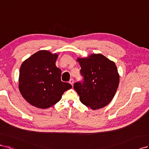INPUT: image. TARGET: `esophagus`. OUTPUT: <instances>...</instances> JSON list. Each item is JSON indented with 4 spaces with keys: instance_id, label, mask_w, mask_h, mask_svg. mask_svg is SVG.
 <instances>
[{
    "instance_id": "esophagus-1",
    "label": "esophagus",
    "mask_w": 149,
    "mask_h": 149,
    "mask_svg": "<svg viewBox=\"0 0 149 149\" xmlns=\"http://www.w3.org/2000/svg\"><path fill=\"white\" fill-rule=\"evenodd\" d=\"M69 83L72 85V86H73L74 83V80L73 79H70V81H69Z\"/></svg>"
}]
</instances>
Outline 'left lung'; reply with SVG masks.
<instances>
[{
    "instance_id": "obj_1",
    "label": "left lung",
    "mask_w": 149,
    "mask_h": 149,
    "mask_svg": "<svg viewBox=\"0 0 149 149\" xmlns=\"http://www.w3.org/2000/svg\"><path fill=\"white\" fill-rule=\"evenodd\" d=\"M83 82H75L74 88L81 102L92 110L108 105L116 94L120 76L114 62L101 54L77 58Z\"/></svg>"
}]
</instances>
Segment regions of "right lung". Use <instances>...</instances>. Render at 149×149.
Instances as JSON below:
<instances>
[{
	"label": "right lung",
	"mask_w": 149,
	"mask_h": 149,
	"mask_svg": "<svg viewBox=\"0 0 149 149\" xmlns=\"http://www.w3.org/2000/svg\"><path fill=\"white\" fill-rule=\"evenodd\" d=\"M57 54L39 50L24 61L20 68L19 88L30 104L47 109L57 103L63 93L72 87L61 81V70L56 62Z\"/></svg>",
	"instance_id": "1"
}]
</instances>
